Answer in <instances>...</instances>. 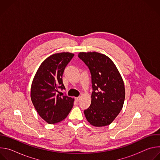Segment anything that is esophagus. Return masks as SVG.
<instances>
[{"mask_svg":"<svg viewBox=\"0 0 160 160\" xmlns=\"http://www.w3.org/2000/svg\"><path fill=\"white\" fill-rule=\"evenodd\" d=\"M80 99V97H77V98H75V99L76 102H78V101H79Z\"/></svg>","mask_w":160,"mask_h":160,"instance_id":"obj_1","label":"esophagus"}]
</instances>
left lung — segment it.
Masks as SVG:
<instances>
[{
	"mask_svg": "<svg viewBox=\"0 0 160 160\" xmlns=\"http://www.w3.org/2000/svg\"><path fill=\"white\" fill-rule=\"evenodd\" d=\"M78 56L88 67L92 77V101L84 111L86 119L94 127L109 125L123 106L125 90L122 76L115 63L104 54L82 52Z\"/></svg>",
	"mask_w": 160,
	"mask_h": 160,
	"instance_id": "1",
	"label": "left lung"
}]
</instances>
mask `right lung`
Listing matches in <instances>:
<instances>
[{
    "instance_id": "obj_1",
    "label": "right lung",
    "mask_w": 160,
    "mask_h": 160,
    "mask_svg": "<svg viewBox=\"0 0 160 160\" xmlns=\"http://www.w3.org/2000/svg\"><path fill=\"white\" fill-rule=\"evenodd\" d=\"M73 56L70 52L50 56L42 62L33 78L31 99L40 117L49 124L65 119L73 106V98L59 94V88H65L64 70Z\"/></svg>"
}]
</instances>
